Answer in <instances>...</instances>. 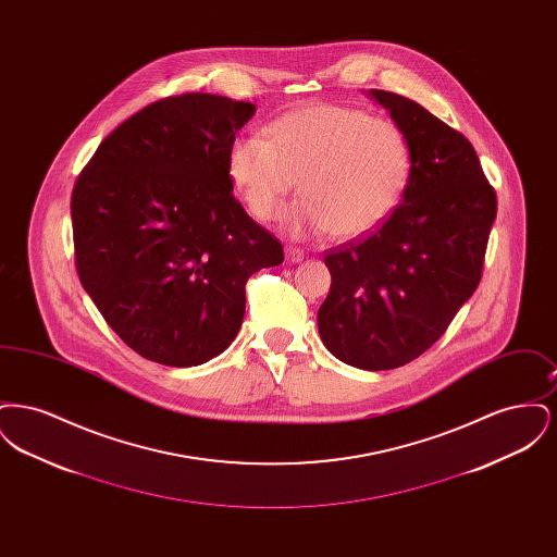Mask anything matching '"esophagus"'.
<instances>
[{
  "label": "esophagus",
  "mask_w": 557,
  "mask_h": 557,
  "mask_svg": "<svg viewBox=\"0 0 557 557\" xmlns=\"http://www.w3.org/2000/svg\"><path fill=\"white\" fill-rule=\"evenodd\" d=\"M286 259L290 263H300L305 259V250L298 246H286Z\"/></svg>",
  "instance_id": "34e87169"
}]
</instances>
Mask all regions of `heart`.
Masks as SVG:
<instances>
[{"label": "heart", "instance_id": "heart-1", "mask_svg": "<svg viewBox=\"0 0 557 557\" xmlns=\"http://www.w3.org/2000/svg\"><path fill=\"white\" fill-rule=\"evenodd\" d=\"M227 173L250 212L273 221L298 186L286 223L294 234L361 238L403 202L413 173L405 129L363 108L307 104L246 133L227 152Z\"/></svg>", "mask_w": 557, "mask_h": 557}]
</instances>
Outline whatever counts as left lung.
Segmentation results:
<instances>
[{"mask_svg": "<svg viewBox=\"0 0 557 557\" xmlns=\"http://www.w3.org/2000/svg\"><path fill=\"white\" fill-rule=\"evenodd\" d=\"M409 135L411 182L377 230L325 252L319 307L327 350L359 370H395L449 327L482 277L497 194L474 146L418 102L371 89Z\"/></svg>", "mask_w": 557, "mask_h": 557, "instance_id": "left-lung-1", "label": "left lung"}]
</instances>
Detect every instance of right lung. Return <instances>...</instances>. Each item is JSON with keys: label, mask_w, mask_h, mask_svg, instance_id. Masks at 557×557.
<instances>
[{"label": "right lung", "mask_w": 557, "mask_h": 557, "mask_svg": "<svg viewBox=\"0 0 557 557\" xmlns=\"http://www.w3.org/2000/svg\"><path fill=\"white\" fill-rule=\"evenodd\" d=\"M252 102L169 96L98 146L71 196L75 267L114 334L171 368L234 343L246 282L284 261L282 242L242 209L227 152Z\"/></svg>", "instance_id": "1"}]
</instances>
